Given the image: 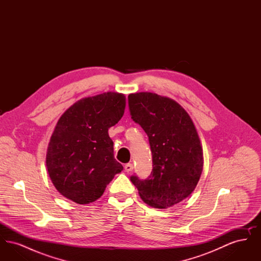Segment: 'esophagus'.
I'll use <instances>...</instances> for the list:
<instances>
[{"mask_svg": "<svg viewBox=\"0 0 261 261\" xmlns=\"http://www.w3.org/2000/svg\"><path fill=\"white\" fill-rule=\"evenodd\" d=\"M124 169L126 172L129 173V172H131L134 169V165L132 163H127L124 166Z\"/></svg>", "mask_w": 261, "mask_h": 261, "instance_id": "esophagus-1", "label": "esophagus"}]
</instances>
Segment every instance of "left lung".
I'll use <instances>...</instances> for the list:
<instances>
[{
  "mask_svg": "<svg viewBox=\"0 0 261 261\" xmlns=\"http://www.w3.org/2000/svg\"><path fill=\"white\" fill-rule=\"evenodd\" d=\"M132 119L149 137L152 171L149 178L131 177L144 202L167 208L196 189L203 167L199 134L191 116L176 100L155 93L128 96Z\"/></svg>",
  "mask_w": 261,
  "mask_h": 261,
  "instance_id": "8db88e82",
  "label": "left lung"
}]
</instances>
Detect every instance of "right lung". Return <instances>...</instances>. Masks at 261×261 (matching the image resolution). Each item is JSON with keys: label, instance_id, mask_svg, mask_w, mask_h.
Masks as SVG:
<instances>
[{"label": "right lung", "instance_id": "obj_1", "mask_svg": "<svg viewBox=\"0 0 261 261\" xmlns=\"http://www.w3.org/2000/svg\"><path fill=\"white\" fill-rule=\"evenodd\" d=\"M124 94L107 92L77 100L62 113L50 136L46 165L64 198L79 204L101 197L123 170L113 155L109 129L124 114Z\"/></svg>", "mask_w": 261, "mask_h": 261}]
</instances>
